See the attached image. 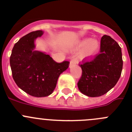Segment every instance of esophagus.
Masks as SVG:
<instances>
[{"mask_svg":"<svg viewBox=\"0 0 132 132\" xmlns=\"http://www.w3.org/2000/svg\"><path fill=\"white\" fill-rule=\"evenodd\" d=\"M76 64V61H75V60H71V61H70V66H73V65H74V64Z\"/></svg>","mask_w":132,"mask_h":132,"instance_id":"esophagus-1","label":"esophagus"}]
</instances>
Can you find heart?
Here are the masks:
<instances>
[{
  "label": "heart",
  "mask_w": 132,
  "mask_h": 132,
  "mask_svg": "<svg viewBox=\"0 0 132 132\" xmlns=\"http://www.w3.org/2000/svg\"><path fill=\"white\" fill-rule=\"evenodd\" d=\"M84 48L80 55L83 59H89L96 54L99 49V43L95 39L87 38L81 41L77 46L78 49Z\"/></svg>",
  "instance_id": "1"
}]
</instances>
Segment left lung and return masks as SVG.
<instances>
[{
  "mask_svg": "<svg viewBox=\"0 0 132 132\" xmlns=\"http://www.w3.org/2000/svg\"><path fill=\"white\" fill-rule=\"evenodd\" d=\"M121 48L110 36L101 39L99 54L90 60H82L79 66L82 76L77 83L78 89L85 95L98 97L115 86L123 69Z\"/></svg>",
  "mask_w": 132,
  "mask_h": 132,
  "instance_id": "obj_1",
  "label": "left lung"
}]
</instances>
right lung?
<instances>
[{
	"label": "right lung",
	"instance_id": "add662e5",
	"mask_svg": "<svg viewBox=\"0 0 132 132\" xmlns=\"http://www.w3.org/2000/svg\"><path fill=\"white\" fill-rule=\"evenodd\" d=\"M43 34L41 30L29 33L16 43L10 56L12 75L17 86L35 97L52 93L59 75L69 67L70 62H57L49 55L38 51L34 40Z\"/></svg>",
	"mask_w": 132,
	"mask_h": 132
}]
</instances>
